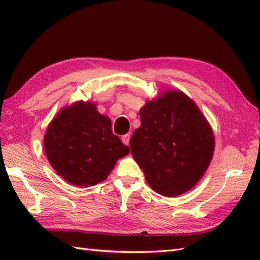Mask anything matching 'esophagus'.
<instances>
[{
  "instance_id": "esophagus-1",
  "label": "esophagus",
  "mask_w": 260,
  "mask_h": 260,
  "mask_svg": "<svg viewBox=\"0 0 260 260\" xmlns=\"http://www.w3.org/2000/svg\"><path fill=\"white\" fill-rule=\"evenodd\" d=\"M129 139H131V135L125 134V135L121 136V142H123L125 145H128L129 144Z\"/></svg>"
}]
</instances>
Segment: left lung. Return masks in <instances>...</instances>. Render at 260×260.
<instances>
[{
	"mask_svg": "<svg viewBox=\"0 0 260 260\" xmlns=\"http://www.w3.org/2000/svg\"><path fill=\"white\" fill-rule=\"evenodd\" d=\"M141 126L132 136V155L152 190L178 197L206 173L214 135L197 104L181 90H165L140 110Z\"/></svg>",
	"mask_w": 260,
	"mask_h": 260,
	"instance_id": "obj_1",
	"label": "left lung"
}]
</instances>
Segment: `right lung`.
<instances>
[{"mask_svg":"<svg viewBox=\"0 0 260 260\" xmlns=\"http://www.w3.org/2000/svg\"><path fill=\"white\" fill-rule=\"evenodd\" d=\"M49 163L68 183L86 187L106 180L116 162L131 152L113 134L110 118L96 103L79 101L59 110L46 131Z\"/></svg>","mask_w":260,"mask_h":260,"instance_id":"add662e5","label":"right lung"}]
</instances>
